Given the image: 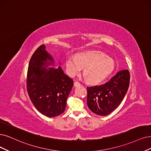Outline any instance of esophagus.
Here are the masks:
<instances>
[{
	"label": "esophagus",
	"instance_id": "1",
	"mask_svg": "<svg viewBox=\"0 0 151 151\" xmlns=\"http://www.w3.org/2000/svg\"><path fill=\"white\" fill-rule=\"evenodd\" d=\"M81 85V84H80V83H79L78 81H75L74 82V86H75V87H78V86H80Z\"/></svg>",
	"mask_w": 151,
	"mask_h": 151
}]
</instances>
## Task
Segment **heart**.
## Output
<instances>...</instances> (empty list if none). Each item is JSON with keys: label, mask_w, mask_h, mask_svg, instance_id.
<instances>
[{"label": "heart", "mask_w": 151, "mask_h": 151, "mask_svg": "<svg viewBox=\"0 0 151 151\" xmlns=\"http://www.w3.org/2000/svg\"><path fill=\"white\" fill-rule=\"evenodd\" d=\"M65 66L67 73L72 77L80 75L84 68L83 74L86 81L91 84H98L112 73L114 62L103 53L88 51L76 53L75 58L68 57Z\"/></svg>", "instance_id": "1"}]
</instances>
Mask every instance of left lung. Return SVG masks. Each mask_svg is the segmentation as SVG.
<instances>
[{
  "instance_id": "left-lung-1",
  "label": "left lung",
  "mask_w": 151,
  "mask_h": 151,
  "mask_svg": "<svg viewBox=\"0 0 151 151\" xmlns=\"http://www.w3.org/2000/svg\"><path fill=\"white\" fill-rule=\"evenodd\" d=\"M127 70L118 71L109 81L101 85L87 87V104L93 113L107 116L115 110L124 99L129 86Z\"/></svg>"
}]
</instances>
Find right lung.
<instances>
[{
	"mask_svg": "<svg viewBox=\"0 0 151 151\" xmlns=\"http://www.w3.org/2000/svg\"><path fill=\"white\" fill-rule=\"evenodd\" d=\"M47 60L53 61L45 50V46L42 45L30 58L27 75V90L39 112L53 118L64 112L73 80L64 73L60 66L57 69L44 68L43 66L45 65Z\"/></svg>",
	"mask_w": 151,
	"mask_h": 151,
	"instance_id": "right-lung-1",
	"label": "right lung"
}]
</instances>
